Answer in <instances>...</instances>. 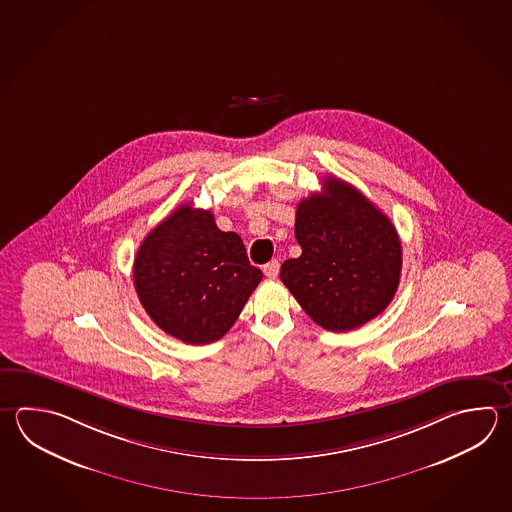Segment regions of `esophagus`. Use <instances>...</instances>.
<instances>
[{"instance_id": "esophagus-1", "label": "esophagus", "mask_w": 512, "mask_h": 512, "mask_svg": "<svg viewBox=\"0 0 512 512\" xmlns=\"http://www.w3.org/2000/svg\"><path fill=\"white\" fill-rule=\"evenodd\" d=\"M280 271V262L279 261H270L266 266H264V275L268 277V279H277V275H279Z\"/></svg>"}]
</instances>
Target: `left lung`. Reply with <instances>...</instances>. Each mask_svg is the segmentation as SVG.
Wrapping results in <instances>:
<instances>
[{"label": "left lung", "mask_w": 512, "mask_h": 512, "mask_svg": "<svg viewBox=\"0 0 512 512\" xmlns=\"http://www.w3.org/2000/svg\"><path fill=\"white\" fill-rule=\"evenodd\" d=\"M295 237L302 255L284 261L280 280L322 328H360L395 297L402 271L398 233L355 186L324 177L322 192L297 206Z\"/></svg>", "instance_id": "8db88e82"}]
</instances>
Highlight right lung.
<instances>
[{"mask_svg":"<svg viewBox=\"0 0 512 512\" xmlns=\"http://www.w3.org/2000/svg\"><path fill=\"white\" fill-rule=\"evenodd\" d=\"M262 280L242 239L221 232L210 210L181 204L139 246L134 286L146 313L186 344L228 333Z\"/></svg>","mask_w":512,"mask_h":512,"instance_id":"obj_1","label":"right lung"}]
</instances>
